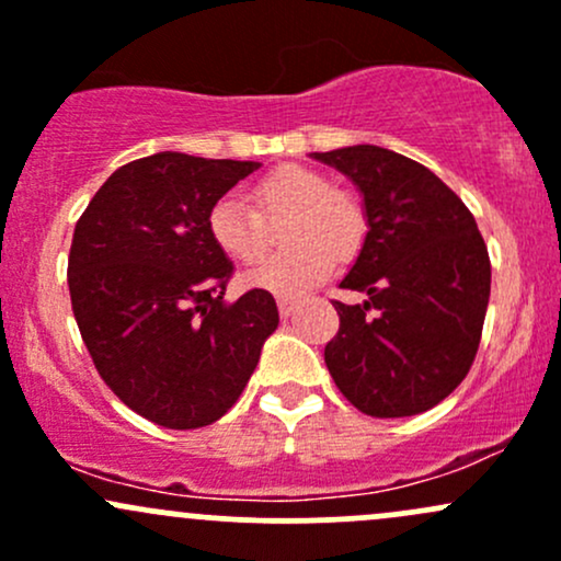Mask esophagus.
<instances>
[{
    "mask_svg": "<svg viewBox=\"0 0 561 561\" xmlns=\"http://www.w3.org/2000/svg\"><path fill=\"white\" fill-rule=\"evenodd\" d=\"M278 310H280V318H291L294 310H297V299L280 297L278 299Z\"/></svg>",
    "mask_w": 561,
    "mask_h": 561,
    "instance_id": "1",
    "label": "esophagus"
}]
</instances>
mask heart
<instances>
[{
	"mask_svg": "<svg viewBox=\"0 0 561 561\" xmlns=\"http://www.w3.org/2000/svg\"><path fill=\"white\" fill-rule=\"evenodd\" d=\"M254 208L238 195H225L208 214L216 249L238 264H256L270 243L267 221H283L280 238L291 245L270 256L245 283L275 297H297L329 278L334 256H355L366 234V216L329 176L305 165H280L251 186Z\"/></svg>",
	"mask_w": 561,
	"mask_h": 561,
	"instance_id": "b5f03b06",
	"label": "heart"
}]
</instances>
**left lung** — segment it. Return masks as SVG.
I'll return each instance as SVG.
<instances>
[{"mask_svg": "<svg viewBox=\"0 0 561 561\" xmlns=\"http://www.w3.org/2000/svg\"><path fill=\"white\" fill-rule=\"evenodd\" d=\"M312 158L358 186L369 227L340 283L366 299L334 302L329 375L371 417L427 412L466 379L479 351L492 278L484 238L466 203L399 152L358 144Z\"/></svg>", "mask_w": 561, "mask_h": 561, "instance_id": "obj_1", "label": "left lung"}]
</instances>
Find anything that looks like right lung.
Segmentation results:
<instances>
[{"label":"right lung","instance_id":"obj_1","mask_svg":"<svg viewBox=\"0 0 561 561\" xmlns=\"http://www.w3.org/2000/svg\"><path fill=\"white\" fill-rule=\"evenodd\" d=\"M249 160L158 152L117 168L88 203L69 251L77 327L125 407L173 431L216 423L278 329L270 291L227 302L232 262L208 214Z\"/></svg>","mask_w":561,"mask_h":561}]
</instances>
